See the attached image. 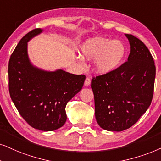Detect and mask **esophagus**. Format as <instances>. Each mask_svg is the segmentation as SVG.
Here are the masks:
<instances>
[{"mask_svg": "<svg viewBox=\"0 0 161 161\" xmlns=\"http://www.w3.org/2000/svg\"><path fill=\"white\" fill-rule=\"evenodd\" d=\"M90 84H91V79L89 78V77H87L85 81V86H88Z\"/></svg>", "mask_w": 161, "mask_h": 161, "instance_id": "1", "label": "esophagus"}]
</instances>
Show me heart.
<instances>
[{"label": "heart", "mask_w": 161, "mask_h": 161, "mask_svg": "<svg viewBox=\"0 0 161 161\" xmlns=\"http://www.w3.org/2000/svg\"><path fill=\"white\" fill-rule=\"evenodd\" d=\"M81 52L87 59L95 58L93 70L97 74H106L121 64L125 58L126 49L120 41L96 37L86 41L81 47Z\"/></svg>", "instance_id": "b5f03b06"}]
</instances>
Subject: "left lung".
I'll return each mask as SVG.
<instances>
[{"label": "left lung", "mask_w": 161, "mask_h": 161, "mask_svg": "<svg viewBox=\"0 0 161 161\" xmlns=\"http://www.w3.org/2000/svg\"><path fill=\"white\" fill-rule=\"evenodd\" d=\"M131 52L127 62L106 74L93 77L95 117L102 129L121 131L135 124L151 105L156 68L143 42L125 34Z\"/></svg>", "instance_id": "1"}]
</instances>
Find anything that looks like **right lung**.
I'll use <instances>...</instances> for the list:
<instances>
[{
    "label": "right lung",
    "mask_w": 161,
    "mask_h": 161,
    "mask_svg": "<svg viewBox=\"0 0 161 161\" xmlns=\"http://www.w3.org/2000/svg\"><path fill=\"white\" fill-rule=\"evenodd\" d=\"M42 32L32 30L21 38L9 61V91L14 105L24 120L41 131H54L67 119V103L80 91L85 75L57 70L44 71L30 63L27 42Z\"/></svg>",
    "instance_id": "right-lung-1"
}]
</instances>
